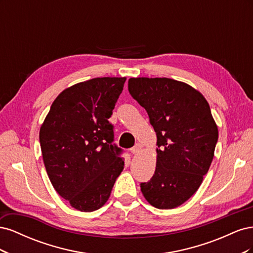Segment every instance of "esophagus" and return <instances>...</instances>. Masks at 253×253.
I'll return each instance as SVG.
<instances>
[{"instance_id": "1", "label": "esophagus", "mask_w": 253, "mask_h": 253, "mask_svg": "<svg viewBox=\"0 0 253 253\" xmlns=\"http://www.w3.org/2000/svg\"><path fill=\"white\" fill-rule=\"evenodd\" d=\"M141 150H142V145L140 143H137L131 149V152L133 153V154H137V153H139Z\"/></svg>"}]
</instances>
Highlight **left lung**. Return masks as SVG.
Segmentation results:
<instances>
[{"label":"left lung","mask_w":253,"mask_h":253,"mask_svg":"<svg viewBox=\"0 0 253 253\" xmlns=\"http://www.w3.org/2000/svg\"><path fill=\"white\" fill-rule=\"evenodd\" d=\"M127 86L157 136L155 173L140 183L141 192L155 208H176L196 192L212 163L218 131L209 103L169 78H131Z\"/></svg>","instance_id":"8db88e82"}]
</instances>
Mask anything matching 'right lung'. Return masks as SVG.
Wrapping results in <instances>:
<instances>
[{
  "label": "right lung",
  "instance_id": "right-lung-1",
  "mask_svg": "<svg viewBox=\"0 0 253 253\" xmlns=\"http://www.w3.org/2000/svg\"><path fill=\"white\" fill-rule=\"evenodd\" d=\"M126 78H94L64 89L40 128L45 169L58 194L82 212L108 202L124 170L109 121Z\"/></svg>",
  "mask_w": 253,
  "mask_h": 253
}]
</instances>
